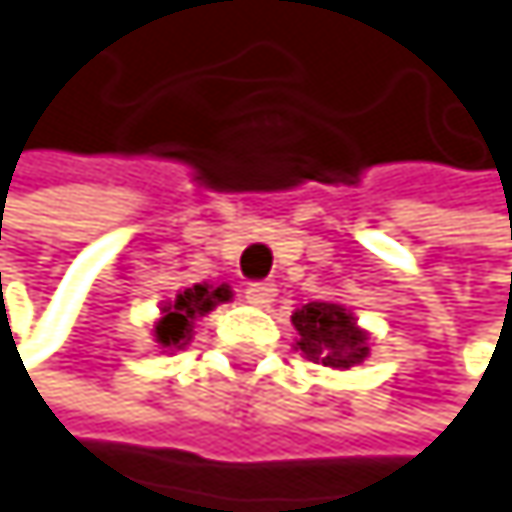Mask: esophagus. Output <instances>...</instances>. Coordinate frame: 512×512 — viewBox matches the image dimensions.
<instances>
[{"instance_id": "esophagus-1", "label": "esophagus", "mask_w": 512, "mask_h": 512, "mask_svg": "<svg viewBox=\"0 0 512 512\" xmlns=\"http://www.w3.org/2000/svg\"><path fill=\"white\" fill-rule=\"evenodd\" d=\"M273 297H276V285H270V282H251L245 288V300L251 306H270Z\"/></svg>"}]
</instances>
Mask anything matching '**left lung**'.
<instances>
[{
  "label": "left lung",
  "instance_id": "left-lung-1",
  "mask_svg": "<svg viewBox=\"0 0 512 512\" xmlns=\"http://www.w3.org/2000/svg\"><path fill=\"white\" fill-rule=\"evenodd\" d=\"M291 324L297 327L294 349H300L312 364L349 370L370 355V334L343 303H306L294 309Z\"/></svg>",
  "mask_w": 512,
  "mask_h": 512
}]
</instances>
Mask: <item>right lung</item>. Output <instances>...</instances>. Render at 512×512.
Returning <instances> with one entry per match:
<instances>
[{
	"instance_id": "obj_1",
	"label": "right lung",
	"mask_w": 512,
	"mask_h": 512,
	"mask_svg": "<svg viewBox=\"0 0 512 512\" xmlns=\"http://www.w3.org/2000/svg\"><path fill=\"white\" fill-rule=\"evenodd\" d=\"M233 300L230 285H191L185 291H178L172 300L160 306V321L154 324V340L160 349L175 352L185 349L194 337V321L209 315L218 303Z\"/></svg>"
}]
</instances>
